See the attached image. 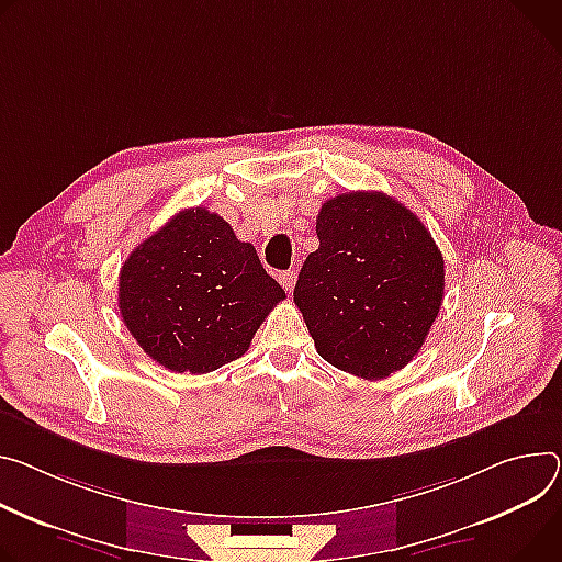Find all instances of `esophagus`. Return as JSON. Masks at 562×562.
<instances>
[{"label": "esophagus", "instance_id": "1", "mask_svg": "<svg viewBox=\"0 0 562 562\" xmlns=\"http://www.w3.org/2000/svg\"><path fill=\"white\" fill-rule=\"evenodd\" d=\"M295 280H297V273H295V271H291V269H289V271H280V273H278V282H280L289 293L293 291Z\"/></svg>", "mask_w": 562, "mask_h": 562}]
</instances>
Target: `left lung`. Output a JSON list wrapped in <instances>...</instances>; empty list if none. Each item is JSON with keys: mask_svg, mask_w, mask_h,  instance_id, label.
I'll return each instance as SVG.
<instances>
[{"mask_svg": "<svg viewBox=\"0 0 562 562\" xmlns=\"http://www.w3.org/2000/svg\"><path fill=\"white\" fill-rule=\"evenodd\" d=\"M318 250L293 302L334 368L379 381L419 353L443 300V258L430 231L385 192L323 203Z\"/></svg>", "mask_w": 562, "mask_h": 562, "instance_id": "8db88e82", "label": "left lung"}]
</instances>
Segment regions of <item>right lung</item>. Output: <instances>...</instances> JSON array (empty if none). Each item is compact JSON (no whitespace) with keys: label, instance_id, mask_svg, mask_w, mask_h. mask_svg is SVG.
I'll use <instances>...</instances> for the list:
<instances>
[{"label":"right lung","instance_id":"right-lung-1","mask_svg":"<svg viewBox=\"0 0 562 562\" xmlns=\"http://www.w3.org/2000/svg\"><path fill=\"white\" fill-rule=\"evenodd\" d=\"M284 297L255 248L206 209L177 213L130 252L119 276L130 334L179 374H206L239 359Z\"/></svg>","mask_w":562,"mask_h":562}]
</instances>
